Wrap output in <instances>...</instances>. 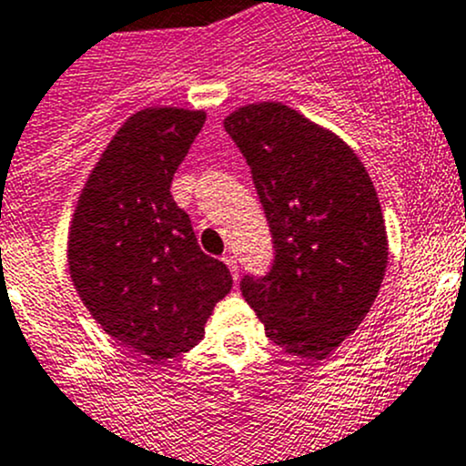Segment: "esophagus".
Returning a JSON list of instances; mask_svg holds the SVG:
<instances>
[{"instance_id":"esophagus-1","label":"esophagus","mask_w":466,"mask_h":466,"mask_svg":"<svg viewBox=\"0 0 466 466\" xmlns=\"http://www.w3.org/2000/svg\"><path fill=\"white\" fill-rule=\"evenodd\" d=\"M223 261L228 263V268H229V272H232L234 279H238V263H237V259H234L232 255H225Z\"/></svg>"}]
</instances>
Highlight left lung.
I'll return each instance as SVG.
<instances>
[{"instance_id":"obj_1","label":"left lung","mask_w":466,"mask_h":466,"mask_svg":"<svg viewBox=\"0 0 466 466\" xmlns=\"http://www.w3.org/2000/svg\"><path fill=\"white\" fill-rule=\"evenodd\" d=\"M223 126L250 164L275 243L270 272L243 277V298L281 350L327 359L365 320L388 266L370 173L336 133L284 103H250Z\"/></svg>"}]
</instances>
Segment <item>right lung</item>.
<instances>
[{"mask_svg":"<svg viewBox=\"0 0 466 466\" xmlns=\"http://www.w3.org/2000/svg\"><path fill=\"white\" fill-rule=\"evenodd\" d=\"M203 110L144 107L124 121L78 196L67 238L69 275L103 331L150 363L205 336L232 289L171 196L173 173L205 124Z\"/></svg>","mask_w":466,"mask_h":466,"instance_id":"add662e5","label":"right lung"}]
</instances>
